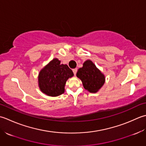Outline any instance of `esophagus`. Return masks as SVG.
<instances>
[{
	"label": "esophagus",
	"mask_w": 146,
	"mask_h": 146,
	"mask_svg": "<svg viewBox=\"0 0 146 146\" xmlns=\"http://www.w3.org/2000/svg\"><path fill=\"white\" fill-rule=\"evenodd\" d=\"M72 71H73V72H74V75H76V73H77V69H72Z\"/></svg>",
	"instance_id": "1"
}]
</instances>
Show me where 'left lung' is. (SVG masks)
<instances>
[{"label":"left lung","instance_id":"left-lung-1","mask_svg":"<svg viewBox=\"0 0 146 146\" xmlns=\"http://www.w3.org/2000/svg\"><path fill=\"white\" fill-rule=\"evenodd\" d=\"M76 76L81 80L85 90L92 93H97L105 82V75L90 60L84 62L82 67L78 69Z\"/></svg>","mask_w":146,"mask_h":146}]
</instances>
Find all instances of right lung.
Instances as JSON below:
<instances>
[{
  "mask_svg": "<svg viewBox=\"0 0 146 146\" xmlns=\"http://www.w3.org/2000/svg\"><path fill=\"white\" fill-rule=\"evenodd\" d=\"M73 76L72 70L67 65L60 64L58 58H53L40 70L38 86L42 93L49 96H58L64 93L66 81Z\"/></svg>",
  "mask_w": 146,
  "mask_h": 146,
  "instance_id": "1",
  "label": "right lung"
}]
</instances>
